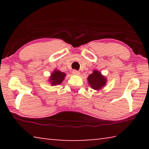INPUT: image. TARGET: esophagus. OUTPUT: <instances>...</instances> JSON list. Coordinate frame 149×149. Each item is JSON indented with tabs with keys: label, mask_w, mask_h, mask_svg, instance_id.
Listing matches in <instances>:
<instances>
[{
	"label": "esophagus",
	"mask_w": 149,
	"mask_h": 149,
	"mask_svg": "<svg viewBox=\"0 0 149 149\" xmlns=\"http://www.w3.org/2000/svg\"><path fill=\"white\" fill-rule=\"evenodd\" d=\"M72 74L74 75H78L80 74V72L79 71H77V70H73L72 71Z\"/></svg>",
	"instance_id": "1"
}]
</instances>
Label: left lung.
Wrapping results in <instances>:
<instances>
[{
  "instance_id": "obj_1",
  "label": "left lung",
  "mask_w": 149,
  "mask_h": 149,
  "mask_svg": "<svg viewBox=\"0 0 149 149\" xmlns=\"http://www.w3.org/2000/svg\"><path fill=\"white\" fill-rule=\"evenodd\" d=\"M88 84L93 89L99 91L104 87L107 82V78L103 75L99 70H95L87 77Z\"/></svg>"
}]
</instances>
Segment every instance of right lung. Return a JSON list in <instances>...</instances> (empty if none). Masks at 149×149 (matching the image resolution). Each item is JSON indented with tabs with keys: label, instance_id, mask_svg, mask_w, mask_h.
Wrapping results in <instances>:
<instances>
[{
	"label": "right lung",
	"instance_id": "right-lung-1",
	"mask_svg": "<svg viewBox=\"0 0 149 149\" xmlns=\"http://www.w3.org/2000/svg\"><path fill=\"white\" fill-rule=\"evenodd\" d=\"M65 74L64 72H60V70H54V71L52 72L51 75H50L49 82L52 86H56L58 85H60L62 83L63 80L64 79L65 77Z\"/></svg>",
	"mask_w": 149,
	"mask_h": 149
}]
</instances>
